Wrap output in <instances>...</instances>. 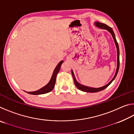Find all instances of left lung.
Returning <instances> with one entry per match:
<instances>
[{"mask_svg": "<svg viewBox=\"0 0 134 134\" xmlns=\"http://www.w3.org/2000/svg\"><path fill=\"white\" fill-rule=\"evenodd\" d=\"M94 25L97 27V28H99L100 29H106V30H107L111 34V35H112V37L113 38V40H114V42L115 43V45H116V49H117V68H116V72H115V76H114V77H113V78L112 79V80H111L110 82L108 83L107 85H106L105 86H103V87H99V88H94V87H88V86H84L83 85H81V84L79 83L76 80V79L75 77V76H74V74L73 71L71 70V73H72V77H73L74 82V84H75V85L76 86V87H77L79 90H80L83 92H85L95 93V92H100V91H101V90H103L105 89H106V88L109 85H110L111 83H112V81L114 80V79H115V77H116V76L117 75L118 72V70H119V49L118 44V42L116 41V38H115L114 32L113 31L112 28H110V27L108 26L107 25H106L105 24L100 23V22H95Z\"/></svg>", "mask_w": 134, "mask_h": 134, "instance_id": "obj_1", "label": "left lung"}]
</instances>
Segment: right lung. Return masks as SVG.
<instances>
[{"label": "right lung", "instance_id": "right-lung-1", "mask_svg": "<svg viewBox=\"0 0 134 134\" xmlns=\"http://www.w3.org/2000/svg\"><path fill=\"white\" fill-rule=\"evenodd\" d=\"M63 61H61V62L58 63L56 67L54 69L53 75L51 76V78L49 80L48 84H47L44 87L41 88L40 89L37 90V91H34V92H27L29 94H34V95H38V94H45V93H47L49 92H51L52 90L54 89V86H55V81H56V77H57V75L59 71H60L61 66H62V64H63ZM26 92V91H25Z\"/></svg>", "mask_w": 134, "mask_h": 134}]
</instances>
